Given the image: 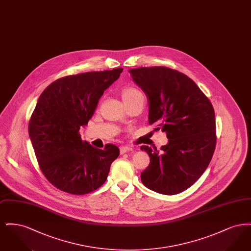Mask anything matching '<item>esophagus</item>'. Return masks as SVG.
<instances>
[{"label": "esophagus", "instance_id": "obj_1", "mask_svg": "<svg viewBox=\"0 0 251 251\" xmlns=\"http://www.w3.org/2000/svg\"><path fill=\"white\" fill-rule=\"evenodd\" d=\"M132 150L131 146H121L120 147V154H123V153H126L128 151H131Z\"/></svg>", "mask_w": 251, "mask_h": 251}]
</instances>
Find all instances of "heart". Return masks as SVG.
I'll list each match as a JSON object with an SVG mask.
<instances>
[{"label": "heart", "instance_id": "1", "mask_svg": "<svg viewBox=\"0 0 251 251\" xmlns=\"http://www.w3.org/2000/svg\"><path fill=\"white\" fill-rule=\"evenodd\" d=\"M139 96H143V94L134 87H127L122 91V99L125 102H129Z\"/></svg>", "mask_w": 251, "mask_h": 251}]
</instances>
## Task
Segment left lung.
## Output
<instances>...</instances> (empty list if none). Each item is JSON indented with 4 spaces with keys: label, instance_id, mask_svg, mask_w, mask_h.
I'll use <instances>...</instances> for the list:
<instances>
[{
    "label": "left lung",
    "instance_id": "obj_1",
    "mask_svg": "<svg viewBox=\"0 0 251 251\" xmlns=\"http://www.w3.org/2000/svg\"><path fill=\"white\" fill-rule=\"evenodd\" d=\"M129 72L147 96L149 123L168 139L161 151L141 147L150 156L141 180L159 194H179L201 178L212 160L216 142L213 105L196 83L178 71L141 67Z\"/></svg>",
    "mask_w": 251,
    "mask_h": 251
}]
</instances>
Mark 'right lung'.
Here are the masks:
<instances>
[{"instance_id": "add662e5", "label": "right lung", "mask_w": 251, "mask_h": 251, "mask_svg": "<svg viewBox=\"0 0 251 251\" xmlns=\"http://www.w3.org/2000/svg\"><path fill=\"white\" fill-rule=\"evenodd\" d=\"M123 69L66 76L41 93L29 121V136L41 171L62 191L84 195L100 187L120 149L104 150L83 141L79 131L87 125L104 90Z\"/></svg>"}]
</instances>
